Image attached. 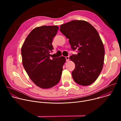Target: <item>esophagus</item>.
I'll return each instance as SVG.
<instances>
[{
    "label": "esophagus",
    "instance_id": "34e87169",
    "mask_svg": "<svg viewBox=\"0 0 121 121\" xmlns=\"http://www.w3.org/2000/svg\"><path fill=\"white\" fill-rule=\"evenodd\" d=\"M65 59H66V62H68L69 60V56H66Z\"/></svg>",
    "mask_w": 121,
    "mask_h": 121
}]
</instances>
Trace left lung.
<instances>
[{"mask_svg":"<svg viewBox=\"0 0 121 121\" xmlns=\"http://www.w3.org/2000/svg\"><path fill=\"white\" fill-rule=\"evenodd\" d=\"M60 30L69 39L71 48L78 49V55L69 57L75 64L72 72L76 83L89 86L99 75L103 65L105 51L99 34L88 22L73 20L62 24Z\"/></svg>","mask_w":121,"mask_h":121,"instance_id":"left-lung-1","label":"left lung"}]
</instances>
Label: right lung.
<instances>
[{
  "label": "right lung",
  "instance_id": "1",
  "mask_svg": "<svg viewBox=\"0 0 121 121\" xmlns=\"http://www.w3.org/2000/svg\"><path fill=\"white\" fill-rule=\"evenodd\" d=\"M57 26H42L33 29L26 38L21 50L22 65L32 81L43 89L53 87L60 81L65 57L50 58L53 38Z\"/></svg>",
  "mask_w": 121,
  "mask_h": 121
}]
</instances>
